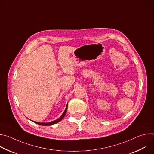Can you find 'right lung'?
Segmentation results:
<instances>
[{"label":"right lung","instance_id":"obj_1","mask_svg":"<svg viewBox=\"0 0 154 154\" xmlns=\"http://www.w3.org/2000/svg\"><path fill=\"white\" fill-rule=\"evenodd\" d=\"M67 109H68V105H67L66 107L65 110H64V112H63V113L62 114V115H61L58 119H57V120L51 121V122H46V123H44V122H35V121H33V122H34L35 123H36V124H39V125H45V126L52 125H53V124H56V123H58V122H60V121H61V120L63 119V118L64 117L66 113Z\"/></svg>","mask_w":154,"mask_h":154}]
</instances>
